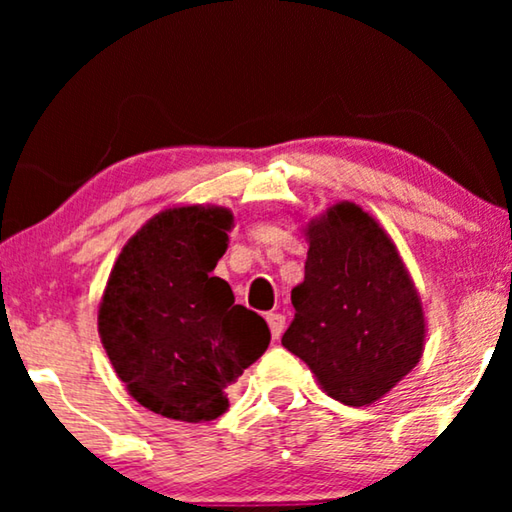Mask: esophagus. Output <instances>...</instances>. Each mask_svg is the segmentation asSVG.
I'll return each mask as SVG.
<instances>
[{
  "label": "esophagus",
  "mask_w": 512,
  "mask_h": 512,
  "mask_svg": "<svg viewBox=\"0 0 512 512\" xmlns=\"http://www.w3.org/2000/svg\"><path fill=\"white\" fill-rule=\"evenodd\" d=\"M268 326H270V333H272V338H279V335H282V331H284V324H286V319H284V314H279V312H268Z\"/></svg>",
  "instance_id": "esophagus-1"
}]
</instances>
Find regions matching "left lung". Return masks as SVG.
Returning <instances> with one entry per match:
<instances>
[{"label":"left lung","instance_id":"1","mask_svg":"<svg viewBox=\"0 0 512 512\" xmlns=\"http://www.w3.org/2000/svg\"><path fill=\"white\" fill-rule=\"evenodd\" d=\"M305 237V279L291 291L296 317L282 345L335 401H380L422 359L426 319L415 282L394 240L354 202L314 216Z\"/></svg>","mask_w":512,"mask_h":512}]
</instances>
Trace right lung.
Masks as SVG:
<instances>
[{"instance_id": "add662e5", "label": "right lung", "mask_w": 512, "mask_h": 512, "mask_svg": "<svg viewBox=\"0 0 512 512\" xmlns=\"http://www.w3.org/2000/svg\"><path fill=\"white\" fill-rule=\"evenodd\" d=\"M230 228L226 207H167L130 237L104 286L97 331L111 366L139 405L167 419L223 415L226 389L270 345L265 319L212 277Z\"/></svg>"}]
</instances>
